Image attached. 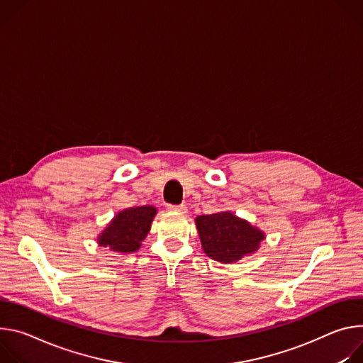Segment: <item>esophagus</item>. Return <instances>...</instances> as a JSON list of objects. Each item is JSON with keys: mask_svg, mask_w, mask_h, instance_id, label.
<instances>
[{"mask_svg": "<svg viewBox=\"0 0 363 363\" xmlns=\"http://www.w3.org/2000/svg\"><path fill=\"white\" fill-rule=\"evenodd\" d=\"M167 209H169L170 212H176V213H187V206H186V205H179V206L169 205Z\"/></svg>", "mask_w": 363, "mask_h": 363, "instance_id": "obj_1", "label": "esophagus"}]
</instances>
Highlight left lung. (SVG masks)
Masks as SVG:
<instances>
[{
	"mask_svg": "<svg viewBox=\"0 0 363 363\" xmlns=\"http://www.w3.org/2000/svg\"><path fill=\"white\" fill-rule=\"evenodd\" d=\"M196 228L205 254L222 264H232L254 254L265 233L232 212L196 218Z\"/></svg>",
	"mask_w": 363,
	"mask_h": 363,
	"instance_id": "8db88e82",
	"label": "left lung"
}]
</instances>
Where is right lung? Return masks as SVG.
<instances>
[{
    "mask_svg": "<svg viewBox=\"0 0 363 363\" xmlns=\"http://www.w3.org/2000/svg\"><path fill=\"white\" fill-rule=\"evenodd\" d=\"M155 215L157 209L148 205L121 211L98 236L99 247L121 254L138 251Z\"/></svg>",
    "mask_w": 363,
    "mask_h": 363,
    "instance_id": "1",
    "label": "right lung"
}]
</instances>
